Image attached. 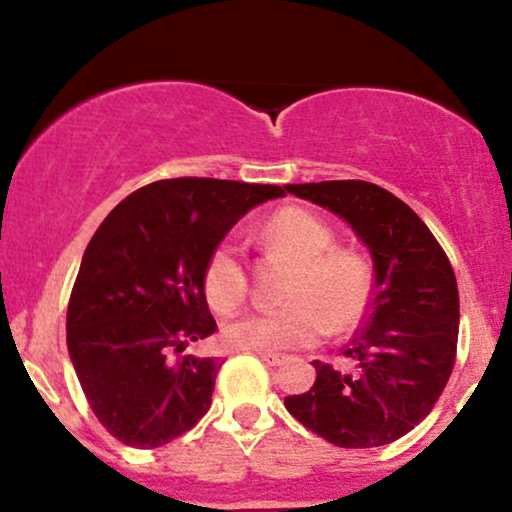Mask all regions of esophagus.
Returning <instances> with one entry per match:
<instances>
[{
	"label": "esophagus",
	"mask_w": 512,
	"mask_h": 512,
	"mask_svg": "<svg viewBox=\"0 0 512 512\" xmlns=\"http://www.w3.org/2000/svg\"><path fill=\"white\" fill-rule=\"evenodd\" d=\"M255 354L260 356L264 363H269V366H281V363H284V354H276V351H255Z\"/></svg>",
	"instance_id": "obj_1"
}]
</instances>
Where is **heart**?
<instances>
[{"label":"heart","instance_id":"heart-1","mask_svg":"<svg viewBox=\"0 0 512 512\" xmlns=\"http://www.w3.org/2000/svg\"><path fill=\"white\" fill-rule=\"evenodd\" d=\"M269 250L293 262L286 286L289 305L257 310L228 322L223 337L238 349L272 351L313 346L327 332L361 325L373 301V264L361 250L334 245V228L313 211L286 207L262 226ZM204 296L216 313L228 315L245 303L250 289L243 250L221 240L204 264Z\"/></svg>","mask_w":512,"mask_h":512}]
</instances>
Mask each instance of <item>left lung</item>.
<instances>
[{
  "label": "left lung",
  "mask_w": 512,
  "mask_h": 512,
  "mask_svg": "<svg viewBox=\"0 0 512 512\" xmlns=\"http://www.w3.org/2000/svg\"><path fill=\"white\" fill-rule=\"evenodd\" d=\"M286 192L349 221L375 272L363 330L342 351L358 370L313 361L315 385L286 397V409L339 448L392 443L431 414L455 366L460 293L452 264L414 209L373 182H305Z\"/></svg>",
  "instance_id": "1"
}]
</instances>
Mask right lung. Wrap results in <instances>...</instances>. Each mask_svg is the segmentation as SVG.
I'll list each match as a JSON object with an SVG mask.
<instances>
[{"label":"right lung","instance_id":"obj_1","mask_svg":"<svg viewBox=\"0 0 512 512\" xmlns=\"http://www.w3.org/2000/svg\"><path fill=\"white\" fill-rule=\"evenodd\" d=\"M279 185L173 178L105 216L76 274L67 346L88 407L110 436L161 448L209 411L221 361L185 354L216 332L204 296L211 250Z\"/></svg>","mask_w":512,"mask_h":512}]
</instances>
